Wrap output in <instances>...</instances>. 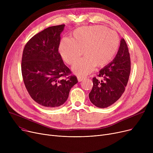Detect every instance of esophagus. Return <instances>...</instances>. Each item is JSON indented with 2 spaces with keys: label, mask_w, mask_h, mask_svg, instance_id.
I'll use <instances>...</instances> for the list:
<instances>
[{
  "label": "esophagus",
  "mask_w": 153,
  "mask_h": 153,
  "mask_svg": "<svg viewBox=\"0 0 153 153\" xmlns=\"http://www.w3.org/2000/svg\"><path fill=\"white\" fill-rule=\"evenodd\" d=\"M77 80L79 82H81L82 81H83L84 79H85V77H84V76H77Z\"/></svg>",
  "instance_id": "obj_1"
}]
</instances>
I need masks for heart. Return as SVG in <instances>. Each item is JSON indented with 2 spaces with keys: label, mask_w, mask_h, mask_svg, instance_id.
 Instances as JSON below:
<instances>
[{
  "label": "heart",
  "mask_w": 153,
  "mask_h": 153,
  "mask_svg": "<svg viewBox=\"0 0 153 153\" xmlns=\"http://www.w3.org/2000/svg\"><path fill=\"white\" fill-rule=\"evenodd\" d=\"M120 39L116 32L103 26L84 27L76 29L71 39L64 38L59 45L62 59L68 64L76 62L83 54L85 56L72 66L78 75H87L95 67L107 64L116 54Z\"/></svg>",
  "instance_id": "1"
}]
</instances>
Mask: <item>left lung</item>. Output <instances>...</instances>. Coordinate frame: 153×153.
Segmentation results:
<instances>
[{"label": "left lung", "mask_w": 153, "mask_h": 153, "mask_svg": "<svg viewBox=\"0 0 153 153\" xmlns=\"http://www.w3.org/2000/svg\"><path fill=\"white\" fill-rule=\"evenodd\" d=\"M131 71L128 46L124 38L115 58L102 69L97 75L102 79H92L93 87L89 94L91 102L99 108H107L117 101L125 90Z\"/></svg>", "instance_id": "8db88e82"}]
</instances>
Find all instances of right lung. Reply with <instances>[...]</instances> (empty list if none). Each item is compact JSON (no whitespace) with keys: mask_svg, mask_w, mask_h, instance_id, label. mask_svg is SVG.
I'll list each match as a JSON object with an SVG mask.
<instances>
[{"mask_svg":"<svg viewBox=\"0 0 153 153\" xmlns=\"http://www.w3.org/2000/svg\"><path fill=\"white\" fill-rule=\"evenodd\" d=\"M65 25L50 27L32 37L23 49L22 74L30 97L47 108L65 102L78 82L64 64L58 51L60 35Z\"/></svg>","mask_w":153,"mask_h":153,"instance_id":"obj_1","label":"right lung"}]
</instances>
